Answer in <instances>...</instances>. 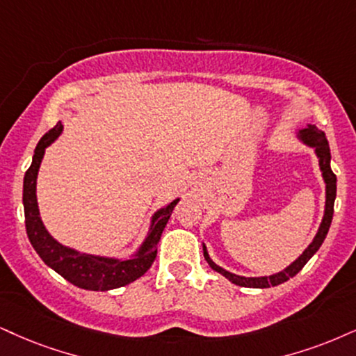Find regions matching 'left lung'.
<instances>
[{
  "label": "left lung",
  "instance_id": "left-lung-1",
  "mask_svg": "<svg viewBox=\"0 0 356 356\" xmlns=\"http://www.w3.org/2000/svg\"><path fill=\"white\" fill-rule=\"evenodd\" d=\"M297 137H299L305 145L312 147L315 150V155L318 158L320 171H322L323 181H325V211H323V219L322 222H320V227L312 243L309 244V248H307L291 266H287L284 270L277 272V274L264 275V277H243V275H236L229 270L222 269V267H219L211 261V257H209L208 254V249H206V245L203 244V254L206 261H208L209 267H211L213 270L219 272L221 275H225L226 279H229L232 284L241 285V287H252V289L274 287V285L282 284L285 280L293 277L296 274H299L302 267H304L307 262L310 261V257L318 251L320 245H322V243L327 238L328 229H330L332 218H333V203H335V196H337V177L330 168V158H332L330 147H328L325 134H323L322 130H318L315 125H307V129L299 130V135H297Z\"/></svg>",
  "mask_w": 356,
  "mask_h": 356
}]
</instances>
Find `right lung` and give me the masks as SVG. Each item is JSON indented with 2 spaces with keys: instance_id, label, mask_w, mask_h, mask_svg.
Masks as SVG:
<instances>
[{
  "instance_id": "1",
  "label": "right lung",
  "mask_w": 356,
  "mask_h": 356,
  "mask_svg": "<svg viewBox=\"0 0 356 356\" xmlns=\"http://www.w3.org/2000/svg\"><path fill=\"white\" fill-rule=\"evenodd\" d=\"M60 134H63V124L59 122L54 129H51L39 140L36 150H34L33 163H31L24 175L23 204L26 232H28L29 243L33 244L34 251L39 254L44 264L49 266L57 274L63 275L65 280L77 285V287L86 289V291L100 292L124 287V285L142 277L145 272L152 267L156 257V245L160 243L161 232H163L166 222H168L179 198L171 201L168 206L158 209L153 214L147 238H145L142 245L138 248V251L130 259L94 256V254L79 252L76 249L57 243L47 232L46 226L41 221V216H39L36 179L44 152Z\"/></svg>"
}]
</instances>
